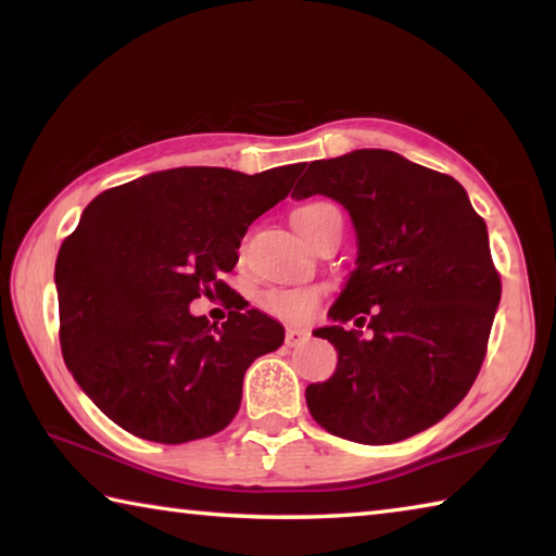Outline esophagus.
Masks as SVG:
<instances>
[{"label":"esophagus","instance_id":"1","mask_svg":"<svg viewBox=\"0 0 556 556\" xmlns=\"http://www.w3.org/2000/svg\"><path fill=\"white\" fill-rule=\"evenodd\" d=\"M287 345H301L308 341V331H304V328H287Z\"/></svg>","mask_w":556,"mask_h":556}]
</instances>
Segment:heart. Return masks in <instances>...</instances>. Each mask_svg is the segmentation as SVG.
Here are the masks:
<instances>
[{"label": "heart", "mask_w": 556, "mask_h": 556, "mask_svg": "<svg viewBox=\"0 0 556 556\" xmlns=\"http://www.w3.org/2000/svg\"><path fill=\"white\" fill-rule=\"evenodd\" d=\"M326 211H336V208L331 203H324V201L301 205V208L294 213L296 230L304 235L308 230V225H312L318 215ZM260 304L267 314L281 318V321L304 324L316 314L318 304H321V289H316V287H275V289H267L265 294L260 296Z\"/></svg>", "instance_id": "heart-1"}]
</instances>
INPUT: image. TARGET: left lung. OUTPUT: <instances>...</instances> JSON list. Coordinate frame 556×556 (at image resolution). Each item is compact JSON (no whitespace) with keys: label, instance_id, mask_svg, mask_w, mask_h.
<instances>
[{"label":"left lung","instance_id":"obj_1","mask_svg":"<svg viewBox=\"0 0 556 556\" xmlns=\"http://www.w3.org/2000/svg\"><path fill=\"white\" fill-rule=\"evenodd\" d=\"M321 193L351 213L355 269L316 328L338 351L331 380L306 388L312 417L357 444H394L434 427L481 370L501 304L485 220L456 178L388 149L318 159L294 199ZM370 320V339L342 324Z\"/></svg>","mask_w":556,"mask_h":556}]
</instances>
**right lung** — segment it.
<instances>
[{"label": "right lung", "mask_w": 556, "mask_h": 556, "mask_svg": "<svg viewBox=\"0 0 556 556\" xmlns=\"http://www.w3.org/2000/svg\"><path fill=\"white\" fill-rule=\"evenodd\" d=\"M301 172L168 168L102 191L83 211L55 260L61 351L115 425L159 444L230 425L244 370L285 343V328L237 296L220 327L187 304L230 295L223 275L238 265L250 223L285 201Z\"/></svg>", "instance_id": "1"}]
</instances>
